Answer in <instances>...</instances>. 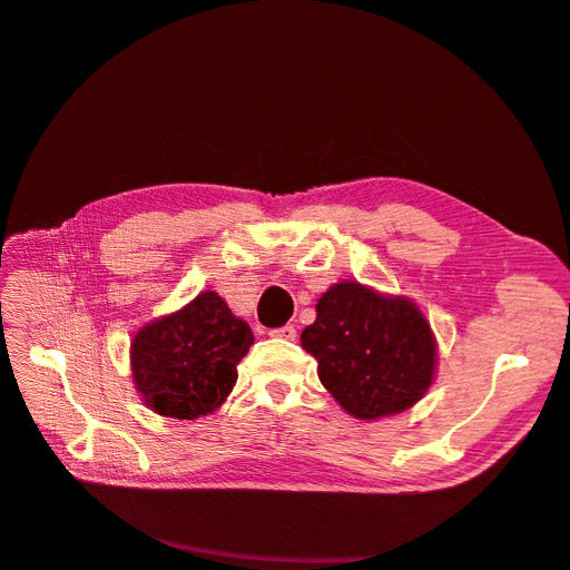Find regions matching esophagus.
Wrapping results in <instances>:
<instances>
[{"mask_svg":"<svg viewBox=\"0 0 570 570\" xmlns=\"http://www.w3.org/2000/svg\"><path fill=\"white\" fill-rule=\"evenodd\" d=\"M268 335L278 337V340H295L297 331H295V325H281V327H273Z\"/></svg>","mask_w":570,"mask_h":570,"instance_id":"1","label":"esophagus"}]
</instances>
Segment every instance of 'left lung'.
Masks as SVG:
<instances>
[{
    "mask_svg": "<svg viewBox=\"0 0 570 570\" xmlns=\"http://www.w3.org/2000/svg\"><path fill=\"white\" fill-rule=\"evenodd\" d=\"M302 347L318 358L325 390L364 421L413 406L433 383L435 340L419 306L358 283L325 292Z\"/></svg>",
    "mask_w": 570,
    "mask_h": 570,
    "instance_id": "8db88e82",
    "label": "left lung"
}]
</instances>
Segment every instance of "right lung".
Wrapping results in <instances>:
<instances>
[{
	"instance_id": "obj_1",
	"label": "right lung",
	"mask_w": 570,
	"mask_h": 570,
	"mask_svg": "<svg viewBox=\"0 0 570 570\" xmlns=\"http://www.w3.org/2000/svg\"><path fill=\"white\" fill-rule=\"evenodd\" d=\"M254 335L216 292L145 325L132 340L135 385L151 411L195 421L218 409L237 381Z\"/></svg>"
}]
</instances>
